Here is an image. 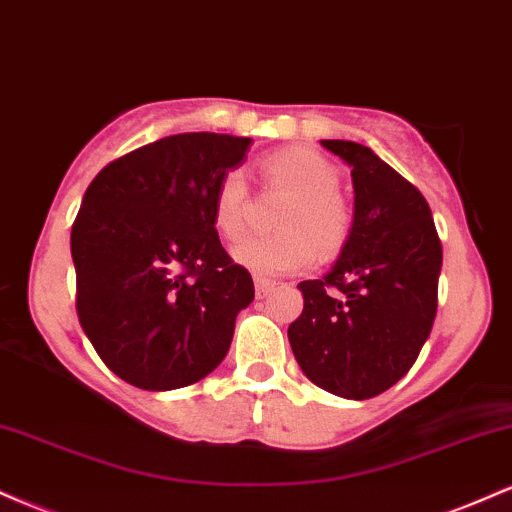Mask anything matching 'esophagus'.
<instances>
[{"label":"esophagus","instance_id":"obj_1","mask_svg":"<svg viewBox=\"0 0 512 512\" xmlns=\"http://www.w3.org/2000/svg\"><path fill=\"white\" fill-rule=\"evenodd\" d=\"M272 289H274L272 281L260 279V276H257V279H255V293H257V298H264V296H267V293H272Z\"/></svg>","mask_w":512,"mask_h":512}]
</instances>
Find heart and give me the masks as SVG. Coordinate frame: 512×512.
<instances>
[{"label":"heart","mask_w":512,"mask_h":512,"mask_svg":"<svg viewBox=\"0 0 512 512\" xmlns=\"http://www.w3.org/2000/svg\"><path fill=\"white\" fill-rule=\"evenodd\" d=\"M267 190L289 199L276 216L279 233L250 238L233 250V260L257 276L298 272L320 255H337L351 233V209L337 192L339 173L325 156L308 146H286L260 161ZM250 211V187L240 170H228L211 199V223L223 240L243 236Z\"/></svg>","instance_id":"b5f03b06"}]
</instances>
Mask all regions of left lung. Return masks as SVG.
<instances>
[{
    "label": "left lung",
    "mask_w": 512,
    "mask_h": 512,
    "mask_svg": "<svg viewBox=\"0 0 512 512\" xmlns=\"http://www.w3.org/2000/svg\"><path fill=\"white\" fill-rule=\"evenodd\" d=\"M320 144L351 168L354 223L330 272L298 284L289 342L317 387L370 399L409 373L431 334L443 248L424 195L395 168L363 144Z\"/></svg>",
    "instance_id": "1"
}]
</instances>
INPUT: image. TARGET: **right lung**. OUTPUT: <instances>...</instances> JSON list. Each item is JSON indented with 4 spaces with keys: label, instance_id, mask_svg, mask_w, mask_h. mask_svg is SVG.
Here are the masks:
<instances>
[{
    "label": "right lung",
    "instance_id": "right-lung-1",
    "mask_svg": "<svg viewBox=\"0 0 512 512\" xmlns=\"http://www.w3.org/2000/svg\"><path fill=\"white\" fill-rule=\"evenodd\" d=\"M252 139L187 132L115 158L72 226L76 313L117 378L178 390L228 354L255 284L211 223L216 185Z\"/></svg>",
    "mask_w": 512,
    "mask_h": 512
}]
</instances>
